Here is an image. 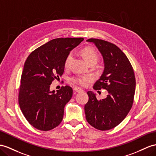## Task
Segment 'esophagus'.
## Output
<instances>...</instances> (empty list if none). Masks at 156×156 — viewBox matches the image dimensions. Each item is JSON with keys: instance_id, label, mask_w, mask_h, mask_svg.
Listing matches in <instances>:
<instances>
[{"instance_id": "obj_1", "label": "esophagus", "mask_w": 156, "mask_h": 156, "mask_svg": "<svg viewBox=\"0 0 156 156\" xmlns=\"http://www.w3.org/2000/svg\"><path fill=\"white\" fill-rule=\"evenodd\" d=\"M74 90L76 91V92H81V91H83V90L79 87H74Z\"/></svg>"}]
</instances>
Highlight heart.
<instances>
[{"label":"heart","mask_w":156,"mask_h":156,"mask_svg":"<svg viewBox=\"0 0 156 156\" xmlns=\"http://www.w3.org/2000/svg\"><path fill=\"white\" fill-rule=\"evenodd\" d=\"M81 53L83 58H84L85 61L88 64L92 62L96 63L98 59V52L94 49V48L90 46L83 47L81 50ZM73 53H70L68 54L65 60V62H64V66H65V68L67 69V68L69 67L72 61H73ZM91 79H92V76H91V75L87 74V75L75 76L71 77L70 78V80L72 82L76 83V84L84 86L87 84L88 82L91 80Z\"/></svg>","instance_id":"heart-1"}]
</instances>
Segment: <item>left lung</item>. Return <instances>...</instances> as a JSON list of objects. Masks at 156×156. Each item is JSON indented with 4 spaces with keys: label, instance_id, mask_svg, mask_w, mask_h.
<instances>
[{
    "label": "left lung",
    "instance_id": "1",
    "mask_svg": "<svg viewBox=\"0 0 156 156\" xmlns=\"http://www.w3.org/2000/svg\"><path fill=\"white\" fill-rule=\"evenodd\" d=\"M87 41L96 45L104 60V70L93 88L105 89L109 94L98 100L92 91H87L86 118L95 129L110 130L125 119L133 106L136 87L134 70L125 54L115 44L95 38Z\"/></svg>",
    "mask_w": 156,
    "mask_h": 156
}]
</instances>
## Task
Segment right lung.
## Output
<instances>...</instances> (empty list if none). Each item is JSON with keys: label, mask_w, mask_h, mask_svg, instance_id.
Returning a JSON list of instances; mask_svg holds the SVG:
<instances>
[{"label": "right lung", "mask_w": 156, "mask_h": 156, "mask_svg": "<svg viewBox=\"0 0 156 156\" xmlns=\"http://www.w3.org/2000/svg\"><path fill=\"white\" fill-rule=\"evenodd\" d=\"M83 40L57 38L37 48L27 58L22 71L18 94L22 112L35 129L48 131L61 122L64 109L73 96L69 86L50 91L52 82L64 73L68 54Z\"/></svg>", "instance_id": "add662e5"}]
</instances>
